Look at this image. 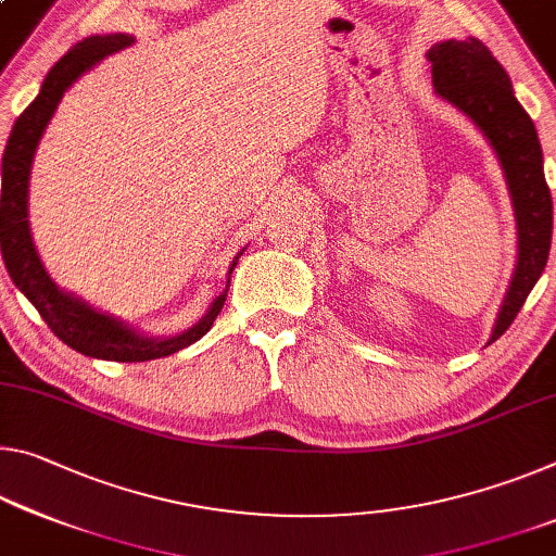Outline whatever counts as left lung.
Wrapping results in <instances>:
<instances>
[{
  "mask_svg": "<svg viewBox=\"0 0 556 556\" xmlns=\"http://www.w3.org/2000/svg\"><path fill=\"white\" fill-rule=\"evenodd\" d=\"M428 61L433 64L435 91L472 118L495 148L515 202L519 260L492 331L490 341H495L513 326L549 257L552 195L542 170L540 138L515 99L507 72L480 39L435 43Z\"/></svg>",
  "mask_w": 556,
  "mask_h": 556,
  "instance_id": "8db88e82",
  "label": "left lung"
}]
</instances>
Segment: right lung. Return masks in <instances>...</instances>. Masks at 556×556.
<instances>
[{
	"mask_svg": "<svg viewBox=\"0 0 556 556\" xmlns=\"http://www.w3.org/2000/svg\"><path fill=\"white\" fill-rule=\"evenodd\" d=\"M134 41L126 34H113V37H91L68 49V54L59 61L43 78V86L37 99L26 105L24 113L16 118L12 136L7 140L2 157V195H0V247L2 260L9 277L22 294L37 306L41 319L54 331L66 346L91 358L105 361H151L161 356H170L213 329L217 314L223 312L227 292L219 294L202 319L180 337L173 339H143L111 316L93 312L78 299L59 292L54 281L43 271L39 254L34 250L29 235V219H26V190H29L31 157L37 143L47 128L49 118L54 116L61 96L72 86L86 68L99 64L103 56L113 54ZM232 262L230 271L235 269Z\"/></svg>",
	"mask_w": 556,
	"mask_h": 556,
	"instance_id": "obj_1",
	"label": "right lung"
}]
</instances>
